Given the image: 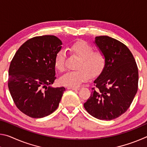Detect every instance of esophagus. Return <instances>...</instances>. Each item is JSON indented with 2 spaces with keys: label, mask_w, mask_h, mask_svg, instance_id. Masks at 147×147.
I'll use <instances>...</instances> for the list:
<instances>
[{
  "label": "esophagus",
  "mask_w": 147,
  "mask_h": 147,
  "mask_svg": "<svg viewBox=\"0 0 147 147\" xmlns=\"http://www.w3.org/2000/svg\"><path fill=\"white\" fill-rule=\"evenodd\" d=\"M68 89H72V90H79V88H73V87H68Z\"/></svg>",
  "instance_id": "34e87169"
}]
</instances>
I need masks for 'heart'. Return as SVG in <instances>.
Masks as SVG:
<instances>
[{
  "mask_svg": "<svg viewBox=\"0 0 147 147\" xmlns=\"http://www.w3.org/2000/svg\"><path fill=\"white\" fill-rule=\"evenodd\" d=\"M70 53L79 59L76 65L78 70L70 71L59 78V82L64 86L78 87L90 78L91 76H98L105 68L106 57L100 50L94 51L93 47L84 40H80L71 45ZM66 56L63 51L56 53L54 65L59 71L65 70Z\"/></svg>",
  "mask_w": 147,
  "mask_h": 147,
  "instance_id": "b5f03b06",
  "label": "heart"
}]
</instances>
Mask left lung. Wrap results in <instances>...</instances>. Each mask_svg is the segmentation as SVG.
<instances>
[{"label": "left lung", "instance_id": "8db88e82", "mask_svg": "<svg viewBox=\"0 0 147 147\" xmlns=\"http://www.w3.org/2000/svg\"><path fill=\"white\" fill-rule=\"evenodd\" d=\"M106 57L103 71L94 81L93 91L84 106L94 117L110 121L125 113L138 89V68L125 45L109 36L95 38Z\"/></svg>", "mask_w": 147, "mask_h": 147}]
</instances>
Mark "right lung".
<instances>
[{"label":"right lung","instance_id":"1","mask_svg":"<svg viewBox=\"0 0 147 147\" xmlns=\"http://www.w3.org/2000/svg\"><path fill=\"white\" fill-rule=\"evenodd\" d=\"M61 45L54 36L34 37L19 47L11 61L9 91L17 108L30 117L53 113L65 91L51 86L56 78L54 58Z\"/></svg>","mask_w":147,"mask_h":147}]
</instances>
